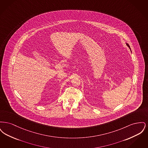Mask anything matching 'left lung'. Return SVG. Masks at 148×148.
<instances>
[{
    "mask_svg": "<svg viewBox=\"0 0 148 148\" xmlns=\"http://www.w3.org/2000/svg\"><path fill=\"white\" fill-rule=\"evenodd\" d=\"M127 45L128 47H129V48H130V49L131 50V49H130V46H129V45L127 43Z\"/></svg>",
    "mask_w": 148,
    "mask_h": 148,
    "instance_id": "1",
    "label": "left lung"
}]
</instances>
